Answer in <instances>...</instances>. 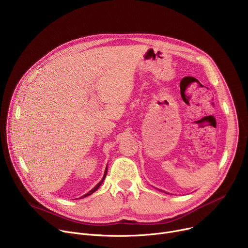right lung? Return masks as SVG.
<instances>
[{"label":"right lung","mask_w":248,"mask_h":248,"mask_svg":"<svg viewBox=\"0 0 248 248\" xmlns=\"http://www.w3.org/2000/svg\"><path fill=\"white\" fill-rule=\"evenodd\" d=\"M107 171H108V168H106V170H105V173H104V176H103L102 181H101V182H100V183H99V184H98V185H97V186H95L93 189H91V190H90L88 193H86V194H85V195H83L82 197H86V196H89V195H91L93 192H95V191H96V190L99 188V186L102 185L103 181H104V180H105V178H106V174H107ZM82 197H81V198H82Z\"/></svg>","instance_id":"add662e5"}]
</instances>
